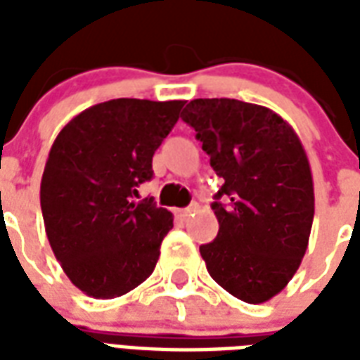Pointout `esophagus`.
<instances>
[{"mask_svg": "<svg viewBox=\"0 0 360 360\" xmlns=\"http://www.w3.org/2000/svg\"><path fill=\"white\" fill-rule=\"evenodd\" d=\"M196 210H198V206H196V204H191L188 208H181V210H177V214H179L181 218H187L191 214H195Z\"/></svg>", "mask_w": 360, "mask_h": 360, "instance_id": "esophagus-1", "label": "esophagus"}]
</instances>
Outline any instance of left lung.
I'll return each mask as SVG.
<instances>
[{
    "label": "left lung",
    "instance_id": "obj_1",
    "mask_svg": "<svg viewBox=\"0 0 360 360\" xmlns=\"http://www.w3.org/2000/svg\"><path fill=\"white\" fill-rule=\"evenodd\" d=\"M181 117L224 179L212 204L218 237L200 247L206 268L237 299L270 301L309 247L314 187L307 152L293 127L264 105L198 98Z\"/></svg>",
    "mask_w": 360,
    "mask_h": 360
}]
</instances>
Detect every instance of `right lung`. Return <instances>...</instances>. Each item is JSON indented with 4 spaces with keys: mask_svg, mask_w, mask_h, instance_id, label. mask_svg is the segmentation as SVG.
Here are the masks:
<instances>
[{
    "mask_svg": "<svg viewBox=\"0 0 360 360\" xmlns=\"http://www.w3.org/2000/svg\"><path fill=\"white\" fill-rule=\"evenodd\" d=\"M183 105L136 98L96 103L51 144L40 183L44 226L67 278L84 295L121 297L156 268L173 216L134 196L152 179V156Z\"/></svg>",
    "mask_w": 360,
    "mask_h": 360,
    "instance_id": "add662e5",
    "label": "right lung"
}]
</instances>
